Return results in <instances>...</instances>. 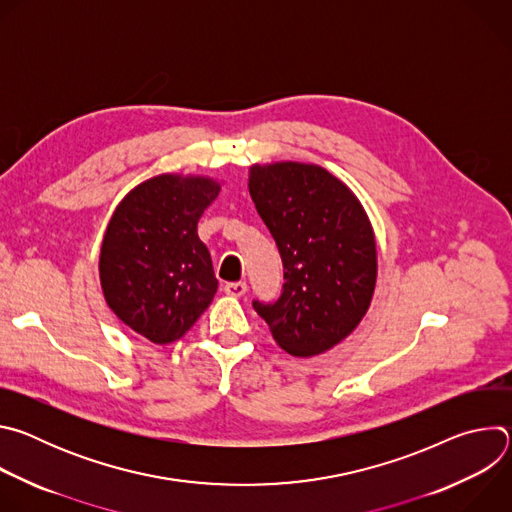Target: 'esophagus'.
<instances>
[{
    "label": "esophagus",
    "mask_w": 512,
    "mask_h": 512,
    "mask_svg": "<svg viewBox=\"0 0 512 512\" xmlns=\"http://www.w3.org/2000/svg\"><path fill=\"white\" fill-rule=\"evenodd\" d=\"M223 289H225L227 296L241 298V296L245 294V291H247V283H245V281H229V283L223 285Z\"/></svg>",
    "instance_id": "obj_1"
}]
</instances>
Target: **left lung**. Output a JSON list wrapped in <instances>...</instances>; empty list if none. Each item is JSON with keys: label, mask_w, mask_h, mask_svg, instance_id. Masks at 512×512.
Segmentation results:
<instances>
[{"label": "left lung", "mask_w": 512, "mask_h": 512, "mask_svg": "<svg viewBox=\"0 0 512 512\" xmlns=\"http://www.w3.org/2000/svg\"><path fill=\"white\" fill-rule=\"evenodd\" d=\"M249 192L285 279L273 304L253 300V308L285 352H326L358 326L373 298L377 245L367 212L314 164L253 166Z\"/></svg>", "instance_id": "1"}]
</instances>
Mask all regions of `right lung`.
Wrapping results in <instances>:
<instances>
[{"label":"right lung","mask_w":512,"mask_h":512,"mask_svg":"<svg viewBox=\"0 0 512 512\" xmlns=\"http://www.w3.org/2000/svg\"><path fill=\"white\" fill-rule=\"evenodd\" d=\"M218 190L210 178L162 174L135 186L111 216L99 261L105 300L154 344L182 338L216 294L196 227Z\"/></svg>","instance_id":"1"}]
</instances>
